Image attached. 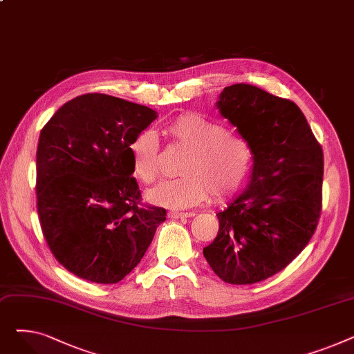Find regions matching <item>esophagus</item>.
Masks as SVG:
<instances>
[{
	"label": "esophagus",
	"mask_w": 354,
	"mask_h": 354,
	"mask_svg": "<svg viewBox=\"0 0 354 354\" xmlns=\"http://www.w3.org/2000/svg\"><path fill=\"white\" fill-rule=\"evenodd\" d=\"M194 215H195L194 212H178V211H171L169 214H167V216H169L171 219H183V218H189Z\"/></svg>",
	"instance_id": "obj_1"
}]
</instances>
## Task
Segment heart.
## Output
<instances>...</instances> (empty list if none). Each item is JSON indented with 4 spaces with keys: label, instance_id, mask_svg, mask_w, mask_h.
<instances>
[{
    "label": "heart",
    "instance_id": "obj_1",
    "mask_svg": "<svg viewBox=\"0 0 354 354\" xmlns=\"http://www.w3.org/2000/svg\"><path fill=\"white\" fill-rule=\"evenodd\" d=\"M178 145L185 147L180 174L183 176L165 180L146 194L155 205L183 209L207 201L212 192L216 199L234 195L245 182L252 149L241 136L228 133L224 124L198 113H185L166 127ZM132 172L143 183H152L159 176V140L151 129L139 132L129 143Z\"/></svg>",
    "mask_w": 354,
    "mask_h": 354
}]
</instances>
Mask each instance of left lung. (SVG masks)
Instances as JSON below:
<instances>
[{"label": "left lung", "mask_w": 354, "mask_h": 354, "mask_svg": "<svg viewBox=\"0 0 354 354\" xmlns=\"http://www.w3.org/2000/svg\"><path fill=\"white\" fill-rule=\"evenodd\" d=\"M216 107L252 149L247 188L216 214L218 235L203 257L222 281L267 280L299 255L319 224L323 151L291 100L252 84L221 91Z\"/></svg>", "instance_id": "obj_1"}]
</instances>
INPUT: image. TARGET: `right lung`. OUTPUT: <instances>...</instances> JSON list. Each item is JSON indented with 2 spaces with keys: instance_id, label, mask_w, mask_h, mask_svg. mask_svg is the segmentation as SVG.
Wrapping results in <instances>:
<instances>
[{
  "instance_id": "add662e5",
  "label": "right lung",
  "mask_w": 354,
  "mask_h": 354,
  "mask_svg": "<svg viewBox=\"0 0 354 354\" xmlns=\"http://www.w3.org/2000/svg\"><path fill=\"white\" fill-rule=\"evenodd\" d=\"M158 118L151 107L88 93L64 103L37 147V211L47 244L70 272L115 284L132 271L166 219L139 207L129 143Z\"/></svg>"
}]
</instances>
